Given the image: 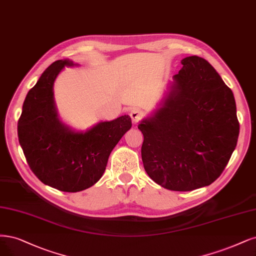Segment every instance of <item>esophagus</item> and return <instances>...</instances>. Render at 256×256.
Listing matches in <instances>:
<instances>
[{
    "mask_svg": "<svg viewBox=\"0 0 256 256\" xmlns=\"http://www.w3.org/2000/svg\"><path fill=\"white\" fill-rule=\"evenodd\" d=\"M130 116L131 120L134 122H138L140 118H142V112H140L138 109H132L130 112Z\"/></svg>",
    "mask_w": 256,
    "mask_h": 256,
    "instance_id": "obj_1",
    "label": "esophagus"
}]
</instances>
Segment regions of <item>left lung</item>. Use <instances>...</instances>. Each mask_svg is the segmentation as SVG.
<instances>
[{
  "mask_svg": "<svg viewBox=\"0 0 256 256\" xmlns=\"http://www.w3.org/2000/svg\"><path fill=\"white\" fill-rule=\"evenodd\" d=\"M158 107L138 124L147 174L164 188L188 192L212 184L226 166L240 134L236 104L208 61L181 60Z\"/></svg>",
  "mask_w": 256,
  "mask_h": 256,
  "instance_id": "1",
  "label": "left lung"
}]
</instances>
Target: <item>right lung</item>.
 I'll list each match as a JSON object with an SVG mask.
<instances>
[{
	"label": "right lung",
	"instance_id": "add662e5",
	"mask_svg": "<svg viewBox=\"0 0 256 256\" xmlns=\"http://www.w3.org/2000/svg\"><path fill=\"white\" fill-rule=\"evenodd\" d=\"M70 59L57 60L42 73L26 95L18 122V136L32 172L44 184L61 192L91 188L106 170L113 148L131 128L129 116L100 122L76 131L58 116L52 86Z\"/></svg>",
	"mask_w": 256,
	"mask_h": 256
}]
</instances>
